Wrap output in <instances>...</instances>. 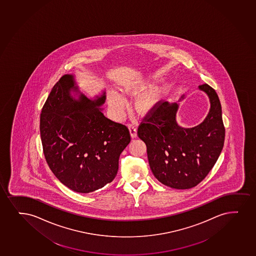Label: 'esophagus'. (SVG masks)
Segmentation results:
<instances>
[{"mask_svg":"<svg viewBox=\"0 0 256 256\" xmlns=\"http://www.w3.org/2000/svg\"><path fill=\"white\" fill-rule=\"evenodd\" d=\"M128 130H130V136L132 138H136L137 137V130L134 124H130L128 125Z\"/></svg>","mask_w":256,"mask_h":256,"instance_id":"esophagus-1","label":"esophagus"}]
</instances>
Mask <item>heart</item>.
Returning <instances> with one entry per match:
<instances>
[{"mask_svg":"<svg viewBox=\"0 0 256 256\" xmlns=\"http://www.w3.org/2000/svg\"><path fill=\"white\" fill-rule=\"evenodd\" d=\"M150 82L149 80L142 78L124 84L120 88V90L126 94H139L142 92V94L138 95L136 98L134 108L138 113L144 114L154 108L162 98L164 94V88H150L148 90L147 89L150 88ZM146 90H147L146 91ZM107 100L108 106L114 118L119 119L124 113L126 98L118 92L112 90L108 92Z\"/></svg>","mask_w":256,"mask_h":256,"instance_id":"b5f03b06","label":"heart"}]
</instances>
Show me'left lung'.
<instances>
[{"label":"left lung","instance_id":"left-lung-1","mask_svg":"<svg viewBox=\"0 0 256 256\" xmlns=\"http://www.w3.org/2000/svg\"><path fill=\"white\" fill-rule=\"evenodd\" d=\"M198 89L208 95L210 106L202 124L180 126L176 122L179 104L164 102L148 113L138 126V138L146 144L154 176L176 190L198 185L214 167L224 146L226 130L218 96L208 84L198 86Z\"/></svg>","mask_w":256,"mask_h":256}]
</instances>
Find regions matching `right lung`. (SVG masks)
I'll return each mask as SVG.
<instances>
[{"label":"right lung","mask_w":256,"mask_h":256,"mask_svg":"<svg viewBox=\"0 0 256 256\" xmlns=\"http://www.w3.org/2000/svg\"><path fill=\"white\" fill-rule=\"evenodd\" d=\"M74 95H72V92ZM106 92L94 100L80 92L72 74L52 88L40 116V136L48 167L62 184L88 194L114 180L130 131L102 114Z\"/></svg>","instance_id":"obj_1"}]
</instances>
